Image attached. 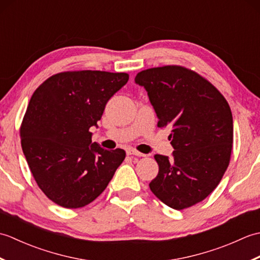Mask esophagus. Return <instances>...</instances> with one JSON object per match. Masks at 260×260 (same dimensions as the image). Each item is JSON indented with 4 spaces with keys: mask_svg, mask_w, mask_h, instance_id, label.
I'll use <instances>...</instances> for the list:
<instances>
[{
    "mask_svg": "<svg viewBox=\"0 0 260 260\" xmlns=\"http://www.w3.org/2000/svg\"><path fill=\"white\" fill-rule=\"evenodd\" d=\"M126 154H127V155H129V156H139V157L145 156V154L137 152L136 150H133V148H127V150H126Z\"/></svg>",
    "mask_w": 260,
    "mask_h": 260,
    "instance_id": "1",
    "label": "esophagus"
}]
</instances>
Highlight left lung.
<instances>
[{"label":"left lung","mask_w":260,"mask_h":260,"mask_svg":"<svg viewBox=\"0 0 260 260\" xmlns=\"http://www.w3.org/2000/svg\"><path fill=\"white\" fill-rule=\"evenodd\" d=\"M145 88L158 118L171 131L172 157L156 154L158 174L151 191L175 210L194 206L211 193L227 170L233 150V114L213 85L180 66L143 70L135 77Z\"/></svg>","instance_id":"obj_1"}]
</instances>
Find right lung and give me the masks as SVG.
I'll return each mask as SVG.
<instances>
[{"label":"right lung","instance_id":"obj_1","mask_svg":"<svg viewBox=\"0 0 260 260\" xmlns=\"http://www.w3.org/2000/svg\"><path fill=\"white\" fill-rule=\"evenodd\" d=\"M125 73L67 71L48 78L30 99L20 136L37 184L54 203L77 209L106 189L124 161L121 148L91 142L107 102L128 81Z\"/></svg>","mask_w":260,"mask_h":260}]
</instances>
